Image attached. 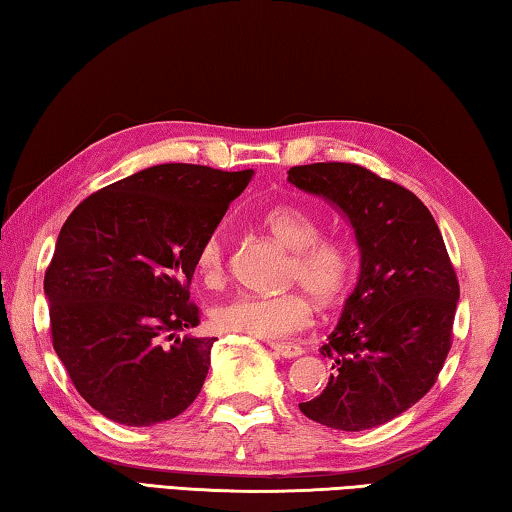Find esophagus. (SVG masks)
Returning <instances> with one entry per match:
<instances>
[{
    "instance_id": "obj_1",
    "label": "esophagus",
    "mask_w": 512,
    "mask_h": 512,
    "mask_svg": "<svg viewBox=\"0 0 512 512\" xmlns=\"http://www.w3.org/2000/svg\"><path fill=\"white\" fill-rule=\"evenodd\" d=\"M272 349L274 354H279L281 358H297L304 354V349L299 345H286V342H272Z\"/></svg>"
}]
</instances>
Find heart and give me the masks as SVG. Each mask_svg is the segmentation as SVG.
Instances as JSON below:
<instances>
[{"label": "heart", "instance_id": "obj_1", "mask_svg": "<svg viewBox=\"0 0 512 512\" xmlns=\"http://www.w3.org/2000/svg\"><path fill=\"white\" fill-rule=\"evenodd\" d=\"M263 224L292 251L286 283L301 286L317 301L331 304L347 290L351 254L340 240L322 238L315 217L295 204H279L263 213ZM195 267L206 286H217L226 272L222 229L208 233L197 249ZM311 322V304L301 290L281 295H236L211 308V324L220 333H240L261 340H283Z\"/></svg>", "mask_w": 512, "mask_h": 512}]
</instances>
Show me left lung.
<instances>
[{"label": "left lung", "mask_w": 512, "mask_h": 512, "mask_svg": "<svg viewBox=\"0 0 512 512\" xmlns=\"http://www.w3.org/2000/svg\"><path fill=\"white\" fill-rule=\"evenodd\" d=\"M288 181L338 206L360 249L358 283L320 349L333 374L299 410L329 429H374L438 379L460 297L456 270L429 208L399 183L354 163L297 165Z\"/></svg>", "instance_id": "left-lung-1"}]
</instances>
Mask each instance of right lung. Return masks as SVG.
<instances>
[{
	"mask_svg": "<svg viewBox=\"0 0 512 512\" xmlns=\"http://www.w3.org/2000/svg\"><path fill=\"white\" fill-rule=\"evenodd\" d=\"M254 170L165 163L92 192L45 272L52 342L79 395L108 420L152 426L197 399L215 338L190 301L197 249Z\"/></svg>",
	"mask_w": 512,
	"mask_h": 512,
	"instance_id": "1",
	"label": "right lung"
}]
</instances>
